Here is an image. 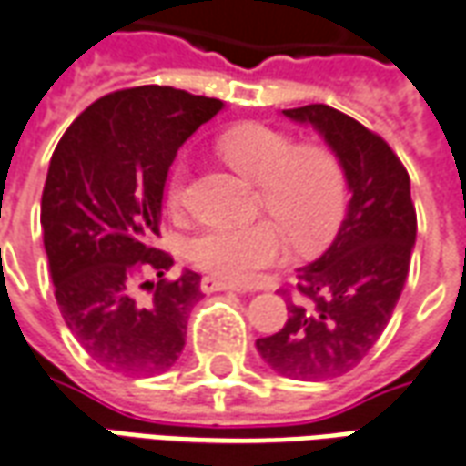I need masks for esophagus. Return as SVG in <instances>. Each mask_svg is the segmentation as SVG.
I'll return each mask as SVG.
<instances>
[{
	"mask_svg": "<svg viewBox=\"0 0 466 466\" xmlns=\"http://www.w3.org/2000/svg\"><path fill=\"white\" fill-rule=\"evenodd\" d=\"M199 289L205 291V294H215V291H244L239 284H232V281H224L219 277H205L202 279V284Z\"/></svg>",
	"mask_w": 466,
	"mask_h": 466,
	"instance_id": "esophagus-1",
	"label": "esophagus"
}]
</instances>
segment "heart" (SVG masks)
<instances>
[{"instance_id":"heart-1","label":"heart","mask_w":466,"mask_h":466,"mask_svg":"<svg viewBox=\"0 0 466 466\" xmlns=\"http://www.w3.org/2000/svg\"><path fill=\"white\" fill-rule=\"evenodd\" d=\"M217 150L234 170L259 185L261 205L271 219L209 224L189 242L195 267L229 281H251L286 254V235L299 247L326 239L346 205V177L336 155L320 146H299L277 127L247 123L227 130ZM187 170L172 172L170 205L185 199Z\"/></svg>"}]
</instances>
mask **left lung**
Returning a JSON list of instances; mask_svg holds the SVG:
<instances>
[{
    "mask_svg": "<svg viewBox=\"0 0 466 466\" xmlns=\"http://www.w3.org/2000/svg\"><path fill=\"white\" fill-rule=\"evenodd\" d=\"M281 113L326 140L350 202L329 249L296 268L284 329L257 340V350L279 375L329 380L368 356L395 311L415 247V205L408 170L380 136L323 103Z\"/></svg>",
    "mask_w": 466,
    "mask_h": 466,
    "instance_id": "left-lung-1",
    "label": "left lung"
}]
</instances>
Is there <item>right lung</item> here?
<instances>
[{"label":"right lung","instance_id":"1","mask_svg":"<svg viewBox=\"0 0 466 466\" xmlns=\"http://www.w3.org/2000/svg\"><path fill=\"white\" fill-rule=\"evenodd\" d=\"M224 108L170 86L103 96L71 123L51 155L41 229L56 303L86 353L108 370L157 375L185 348L187 319L202 299L199 274L163 279L172 257L155 249L163 189L180 146ZM146 270L157 282L135 294Z\"/></svg>","mask_w":466,"mask_h":466}]
</instances>
